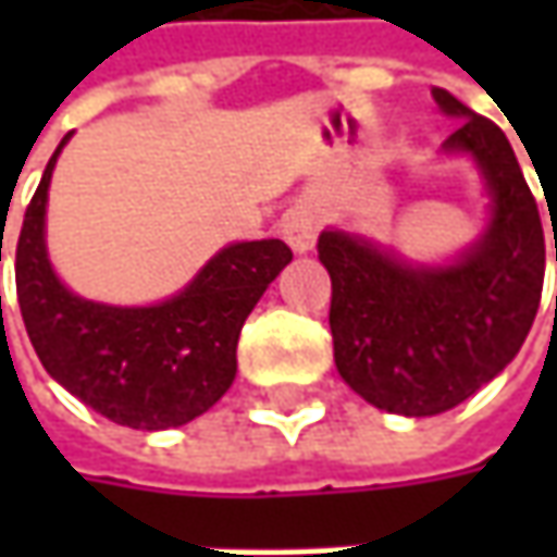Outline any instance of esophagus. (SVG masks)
Returning a JSON list of instances; mask_svg holds the SVG:
<instances>
[{"label": "esophagus", "mask_w": 557, "mask_h": 557, "mask_svg": "<svg viewBox=\"0 0 557 557\" xmlns=\"http://www.w3.org/2000/svg\"><path fill=\"white\" fill-rule=\"evenodd\" d=\"M282 235H285L290 250L307 253V250H312L315 235H319V213L312 207H294L282 220Z\"/></svg>", "instance_id": "34e87169"}]
</instances>
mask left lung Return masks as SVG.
<instances>
[{
  "label": "left lung",
  "instance_id": "obj_1",
  "mask_svg": "<svg viewBox=\"0 0 557 557\" xmlns=\"http://www.w3.org/2000/svg\"><path fill=\"white\" fill-rule=\"evenodd\" d=\"M434 101L461 117L443 151L471 154L490 188L481 242L449 267H418L359 235H319L334 366L366 403L409 418L440 416L503 372L536 319L546 275L543 220L505 133L446 89Z\"/></svg>",
  "mask_w": 557,
  "mask_h": 557
}]
</instances>
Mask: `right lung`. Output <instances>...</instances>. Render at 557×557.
<instances>
[{
    "label": "right lung",
    "mask_w": 557,
    "mask_h": 557,
    "mask_svg": "<svg viewBox=\"0 0 557 557\" xmlns=\"http://www.w3.org/2000/svg\"><path fill=\"white\" fill-rule=\"evenodd\" d=\"M67 139L54 148L14 250L17 304L33 350L61 387L114 424L136 431L188 424L232 387L242 325L290 263V247L278 238L223 247L188 288L154 307L83 300L58 282L46 253L49 183Z\"/></svg>",
    "instance_id": "1"
}]
</instances>
